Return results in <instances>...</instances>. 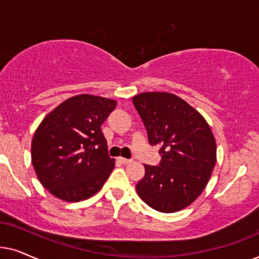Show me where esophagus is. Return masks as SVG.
Returning <instances> with one entry per match:
<instances>
[{"label":"esophagus","instance_id":"34e87169","mask_svg":"<svg viewBox=\"0 0 259 259\" xmlns=\"http://www.w3.org/2000/svg\"><path fill=\"white\" fill-rule=\"evenodd\" d=\"M118 161L122 164H129L130 162H132V160H129V158H124V157H118Z\"/></svg>","mask_w":259,"mask_h":259}]
</instances>
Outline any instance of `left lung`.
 <instances>
[{
  "instance_id": "left-lung-1",
  "label": "left lung",
  "mask_w": 259,
  "mask_h": 259,
  "mask_svg": "<svg viewBox=\"0 0 259 259\" xmlns=\"http://www.w3.org/2000/svg\"><path fill=\"white\" fill-rule=\"evenodd\" d=\"M133 102L149 143L161 146L160 164H144L146 174L136 191L158 212L184 209L201 194L214 168L217 147L211 127L194 108L173 94L143 92Z\"/></svg>"
}]
</instances>
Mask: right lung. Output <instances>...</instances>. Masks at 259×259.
I'll use <instances>...</instances> for the list:
<instances>
[{"instance_id":"1","label":"right lung","mask_w":259,"mask_h":259,"mask_svg":"<svg viewBox=\"0 0 259 259\" xmlns=\"http://www.w3.org/2000/svg\"><path fill=\"white\" fill-rule=\"evenodd\" d=\"M116 104L98 96H74L40 123L32 141V163L51 194L77 202L103 187L115 160L109 156L101 125Z\"/></svg>"}]
</instances>
